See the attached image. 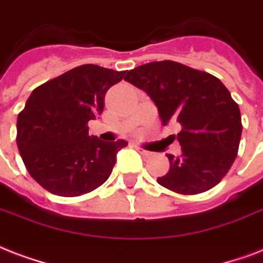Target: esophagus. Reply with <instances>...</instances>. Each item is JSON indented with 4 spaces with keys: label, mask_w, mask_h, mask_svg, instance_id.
<instances>
[{
    "label": "esophagus",
    "mask_w": 263,
    "mask_h": 263,
    "mask_svg": "<svg viewBox=\"0 0 263 263\" xmlns=\"http://www.w3.org/2000/svg\"><path fill=\"white\" fill-rule=\"evenodd\" d=\"M136 149L138 151V152H140V154L142 155V156H146V158H148V156H149V152H148V151H145V149H142L141 146H136Z\"/></svg>",
    "instance_id": "obj_1"
}]
</instances>
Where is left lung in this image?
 I'll return each mask as SVG.
<instances>
[{"instance_id": "obj_1", "label": "left lung", "mask_w": 263, "mask_h": 263, "mask_svg": "<svg viewBox=\"0 0 263 263\" xmlns=\"http://www.w3.org/2000/svg\"><path fill=\"white\" fill-rule=\"evenodd\" d=\"M125 81L149 96L163 126L181 125V155H167L162 186L181 195L209 191L227 176L241 137L239 105L218 78L181 63L163 60L130 70Z\"/></svg>"}]
</instances>
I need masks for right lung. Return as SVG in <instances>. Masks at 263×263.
<instances>
[{
    "mask_svg": "<svg viewBox=\"0 0 263 263\" xmlns=\"http://www.w3.org/2000/svg\"><path fill=\"white\" fill-rule=\"evenodd\" d=\"M126 71L83 64L35 87L17 117L16 142L28 174L48 192L74 197L103 185L125 140L89 136L109 87Z\"/></svg>",
    "mask_w": 263,
    "mask_h": 263,
    "instance_id": "add662e5",
    "label": "right lung"
}]
</instances>
